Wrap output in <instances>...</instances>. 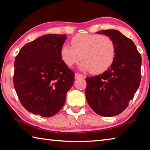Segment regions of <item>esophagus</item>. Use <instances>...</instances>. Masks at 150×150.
<instances>
[{"label": "esophagus", "instance_id": "obj_1", "mask_svg": "<svg viewBox=\"0 0 150 150\" xmlns=\"http://www.w3.org/2000/svg\"><path fill=\"white\" fill-rule=\"evenodd\" d=\"M75 79H80V78H85V77L82 74H80V73H76L75 74Z\"/></svg>", "mask_w": 150, "mask_h": 150}]
</instances>
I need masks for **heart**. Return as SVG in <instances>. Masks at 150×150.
I'll use <instances>...</instances> for the list:
<instances>
[{
  "instance_id": "b5f03b06",
  "label": "heart",
  "mask_w": 150,
  "mask_h": 150,
  "mask_svg": "<svg viewBox=\"0 0 150 150\" xmlns=\"http://www.w3.org/2000/svg\"><path fill=\"white\" fill-rule=\"evenodd\" d=\"M71 43L72 46L64 44L60 50L62 59L68 67L81 59V69L98 74L107 70L115 59L116 44L108 35L78 34L73 38Z\"/></svg>"
}]
</instances>
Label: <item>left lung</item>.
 <instances>
[{
  "label": "left lung",
  "instance_id": "obj_1",
  "mask_svg": "<svg viewBox=\"0 0 150 150\" xmlns=\"http://www.w3.org/2000/svg\"><path fill=\"white\" fill-rule=\"evenodd\" d=\"M108 35L116 44V57L102 74L86 78L85 95L96 114L110 117L119 115L133 99L141 81L142 57L132 40L116 30L96 32Z\"/></svg>",
  "mask_w": 150,
  "mask_h": 150
}]
</instances>
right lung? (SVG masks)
I'll use <instances>...</instances> for the list:
<instances>
[{
	"instance_id": "right-lung-1",
	"label": "right lung",
	"mask_w": 150,
	"mask_h": 150,
	"mask_svg": "<svg viewBox=\"0 0 150 150\" xmlns=\"http://www.w3.org/2000/svg\"><path fill=\"white\" fill-rule=\"evenodd\" d=\"M67 35L47 34L28 43L15 58L14 85L30 112L50 117L59 112L75 81L60 55Z\"/></svg>"
}]
</instances>
